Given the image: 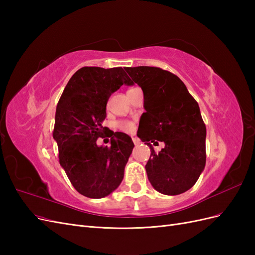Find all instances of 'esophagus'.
I'll use <instances>...</instances> for the list:
<instances>
[{"label": "esophagus", "mask_w": 255, "mask_h": 255, "mask_svg": "<svg viewBox=\"0 0 255 255\" xmlns=\"http://www.w3.org/2000/svg\"><path fill=\"white\" fill-rule=\"evenodd\" d=\"M132 139H133V142H134V144H135V145H137V144H139V143H140L139 139H138V138H136V137H133Z\"/></svg>", "instance_id": "34e87169"}]
</instances>
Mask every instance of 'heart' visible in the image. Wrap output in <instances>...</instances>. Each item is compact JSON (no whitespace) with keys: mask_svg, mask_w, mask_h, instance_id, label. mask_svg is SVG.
Here are the masks:
<instances>
[{"mask_svg":"<svg viewBox=\"0 0 255 255\" xmlns=\"http://www.w3.org/2000/svg\"><path fill=\"white\" fill-rule=\"evenodd\" d=\"M133 89V88H132ZM130 90V89H129ZM118 128L121 129V130H125V132H128V133H132L135 130V125L133 121H128V120H122V121H119L117 123Z\"/></svg>","mask_w":255,"mask_h":255,"instance_id":"obj_1","label":"heart"}]
</instances>
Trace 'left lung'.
<instances>
[{"mask_svg":"<svg viewBox=\"0 0 255 255\" xmlns=\"http://www.w3.org/2000/svg\"><path fill=\"white\" fill-rule=\"evenodd\" d=\"M125 69L143 91L145 113L137 136L151 149L145 165L148 179L160 194H183L194 186L205 167L206 128L199 105L171 72L146 66ZM156 140L165 143L158 153L150 144H158Z\"/></svg>","mask_w":255,"mask_h":255,"instance_id":"left-lung-1","label":"left lung"}]
</instances>
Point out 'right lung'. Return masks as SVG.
<instances>
[{"instance_id": "obj_1", "label": "right lung", "mask_w": 255, "mask_h": 255, "mask_svg": "<svg viewBox=\"0 0 255 255\" xmlns=\"http://www.w3.org/2000/svg\"><path fill=\"white\" fill-rule=\"evenodd\" d=\"M133 82L121 67H83L64 89L56 106L53 138L59 164L81 195L100 199L109 196L123 180L134 143L121 132H111V145L99 146L106 132L102 122L113 92Z\"/></svg>"}]
</instances>
